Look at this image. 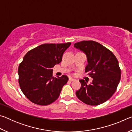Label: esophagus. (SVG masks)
Returning <instances> with one entry per match:
<instances>
[{"label":"esophagus","mask_w":132,"mask_h":132,"mask_svg":"<svg viewBox=\"0 0 132 132\" xmlns=\"http://www.w3.org/2000/svg\"><path fill=\"white\" fill-rule=\"evenodd\" d=\"M69 81H75V80H76V79H73V78H71V77H69Z\"/></svg>","instance_id":"1"}]
</instances>
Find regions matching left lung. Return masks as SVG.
Instances as JSON below:
<instances>
[{
	"instance_id": "8db88e82",
	"label": "left lung",
	"mask_w": 132,
	"mask_h": 132,
	"mask_svg": "<svg viewBox=\"0 0 132 132\" xmlns=\"http://www.w3.org/2000/svg\"><path fill=\"white\" fill-rule=\"evenodd\" d=\"M74 47L86 55L88 64L85 72L93 79L92 82L80 80L81 87L76 92L77 98L89 105L106 102L117 90L121 71L114 54L101 44L94 41H83Z\"/></svg>"
}]
</instances>
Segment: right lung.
<instances>
[{
  "label": "right lung",
  "mask_w": 132,
  "mask_h": 132,
  "mask_svg": "<svg viewBox=\"0 0 132 132\" xmlns=\"http://www.w3.org/2000/svg\"><path fill=\"white\" fill-rule=\"evenodd\" d=\"M71 45L45 44L26 53L19 66V82L22 92L33 103L47 105L56 100L69 78L52 76V68L61 63Z\"/></svg>",
  "instance_id": "add662e5"
}]
</instances>
